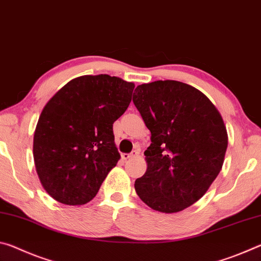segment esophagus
<instances>
[{"mask_svg": "<svg viewBox=\"0 0 261 261\" xmlns=\"http://www.w3.org/2000/svg\"><path fill=\"white\" fill-rule=\"evenodd\" d=\"M138 151H132L131 153H123L122 154V159L123 160H127V159H130V158H134V156H137L138 155Z\"/></svg>", "mask_w": 261, "mask_h": 261, "instance_id": "34e87169", "label": "esophagus"}]
</instances>
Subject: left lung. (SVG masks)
Wrapping results in <instances>:
<instances>
[{
    "label": "left lung",
    "mask_w": 261,
    "mask_h": 261,
    "mask_svg": "<svg viewBox=\"0 0 261 261\" xmlns=\"http://www.w3.org/2000/svg\"><path fill=\"white\" fill-rule=\"evenodd\" d=\"M132 101L152 141L136 192L154 211H183L204 196L222 168L228 146L222 117L204 93L177 81L141 84Z\"/></svg>",
    "instance_id": "left-lung-1"
}]
</instances>
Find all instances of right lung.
Wrapping results in <instances>:
<instances>
[{
    "mask_svg": "<svg viewBox=\"0 0 261 261\" xmlns=\"http://www.w3.org/2000/svg\"><path fill=\"white\" fill-rule=\"evenodd\" d=\"M135 84L109 74L70 81L48 101L33 138L43 189L65 205H84L120 160L114 122L131 102Z\"/></svg>",
    "mask_w": 261,
    "mask_h": 261,
    "instance_id": "1",
    "label": "right lung"
}]
</instances>
